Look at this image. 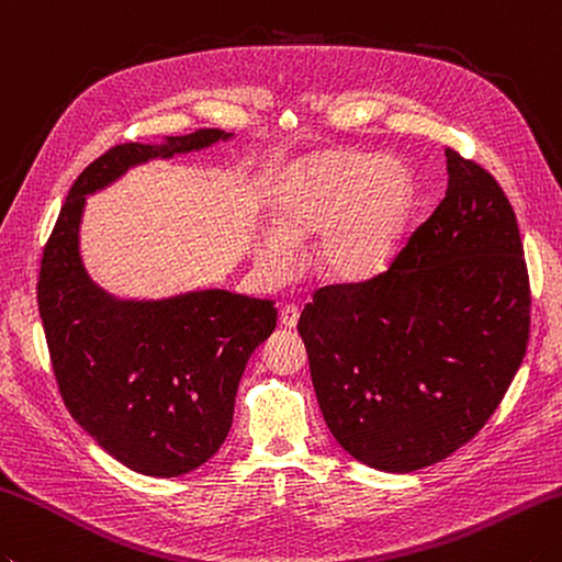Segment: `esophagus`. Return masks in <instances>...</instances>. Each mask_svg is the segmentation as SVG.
I'll return each mask as SVG.
<instances>
[{
	"instance_id": "34e87169",
	"label": "esophagus",
	"mask_w": 562,
	"mask_h": 562,
	"mask_svg": "<svg viewBox=\"0 0 562 562\" xmlns=\"http://www.w3.org/2000/svg\"><path fill=\"white\" fill-rule=\"evenodd\" d=\"M296 322H300V310L294 304H284L280 310V324L284 328H294Z\"/></svg>"
}]
</instances>
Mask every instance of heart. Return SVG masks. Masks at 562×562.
I'll list each match as a JSON object with an SVG mask.
<instances>
[{
  "mask_svg": "<svg viewBox=\"0 0 562 562\" xmlns=\"http://www.w3.org/2000/svg\"><path fill=\"white\" fill-rule=\"evenodd\" d=\"M414 209V178L397 158L362 150H324L294 172L274 202L252 258L270 282L300 266L296 240L318 234L316 260L328 278L362 282L397 256Z\"/></svg>",
  "mask_w": 562,
  "mask_h": 562,
  "instance_id": "obj_1",
  "label": "heart"
}]
</instances>
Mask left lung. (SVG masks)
Instances as JSON below:
<instances>
[{
	"instance_id": "8db88e82",
	"label": "left lung",
	"mask_w": 562,
	"mask_h": 562,
	"mask_svg": "<svg viewBox=\"0 0 562 562\" xmlns=\"http://www.w3.org/2000/svg\"><path fill=\"white\" fill-rule=\"evenodd\" d=\"M446 165V196L392 266L316 290L296 324L328 431L384 472L468 443L529 344V272L507 194L453 148Z\"/></svg>"
}]
</instances>
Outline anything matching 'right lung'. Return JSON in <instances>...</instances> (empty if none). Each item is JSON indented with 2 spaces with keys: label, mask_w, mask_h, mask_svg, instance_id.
Here are the masks:
<instances>
[{
  "label": "right lung",
  "mask_w": 562,
  "mask_h": 562,
  "mask_svg": "<svg viewBox=\"0 0 562 562\" xmlns=\"http://www.w3.org/2000/svg\"><path fill=\"white\" fill-rule=\"evenodd\" d=\"M228 138L222 128H200L109 148L70 187L43 248L38 312L60 397L109 456L140 475H184L222 448L240 375L278 310L226 290L116 300L82 266L85 202L134 165Z\"/></svg>",
  "instance_id": "1"
}]
</instances>
